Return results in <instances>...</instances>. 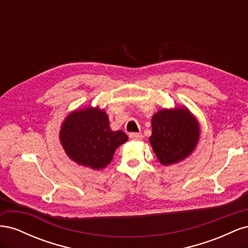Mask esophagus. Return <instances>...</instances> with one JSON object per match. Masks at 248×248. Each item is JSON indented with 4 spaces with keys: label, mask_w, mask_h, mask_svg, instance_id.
<instances>
[{
    "label": "esophagus",
    "mask_w": 248,
    "mask_h": 248,
    "mask_svg": "<svg viewBox=\"0 0 248 248\" xmlns=\"http://www.w3.org/2000/svg\"><path fill=\"white\" fill-rule=\"evenodd\" d=\"M129 139L131 140H140L142 139V134L141 133H130Z\"/></svg>",
    "instance_id": "obj_1"
}]
</instances>
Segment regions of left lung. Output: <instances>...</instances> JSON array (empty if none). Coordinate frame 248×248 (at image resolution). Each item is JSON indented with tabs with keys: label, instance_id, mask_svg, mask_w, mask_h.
<instances>
[{
	"label": "left lung",
	"instance_id": "8db88e82",
	"mask_svg": "<svg viewBox=\"0 0 248 248\" xmlns=\"http://www.w3.org/2000/svg\"><path fill=\"white\" fill-rule=\"evenodd\" d=\"M149 140L163 166L184 160L196 149L200 139L197 119L186 108H163L152 117Z\"/></svg>",
	"mask_w": 248,
	"mask_h": 248
}]
</instances>
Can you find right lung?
Listing matches in <instances>:
<instances>
[{"label": "right lung", "instance_id": "right-lung-1", "mask_svg": "<svg viewBox=\"0 0 248 248\" xmlns=\"http://www.w3.org/2000/svg\"><path fill=\"white\" fill-rule=\"evenodd\" d=\"M127 140L122 130L110 129L108 116L98 108L72 111L60 130V140L69 158L92 170L106 168L116 149Z\"/></svg>", "mask_w": 248, "mask_h": 248}]
</instances>
